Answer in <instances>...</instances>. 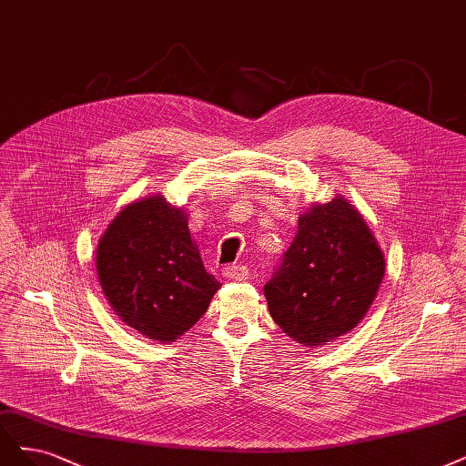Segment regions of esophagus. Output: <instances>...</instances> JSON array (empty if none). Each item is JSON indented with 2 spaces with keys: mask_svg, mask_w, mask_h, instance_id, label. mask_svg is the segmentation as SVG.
<instances>
[{
  "mask_svg": "<svg viewBox=\"0 0 466 466\" xmlns=\"http://www.w3.org/2000/svg\"><path fill=\"white\" fill-rule=\"evenodd\" d=\"M223 276L229 279H235V281H243V279H248L250 271L243 264H233V266H228L226 269H223Z\"/></svg>",
  "mask_w": 466,
  "mask_h": 466,
  "instance_id": "34e87169",
  "label": "esophagus"
}]
</instances>
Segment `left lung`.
Instances as JSON below:
<instances>
[{"label":"left lung","instance_id":"1","mask_svg":"<svg viewBox=\"0 0 466 466\" xmlns=\"http://www.w3.org/2000/svg\"><path fill=\"white\" fill-rule=\"evenodd\" d=\"M386 260L364 218L343 198L299 218V233L264 285L274 322L304 347L355 328L378 293Z\"/></svg>","mask_w":466,"mask_h":466}]
</instances>
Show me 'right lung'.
Segmentation results:
<instances>
[{"instance_id": "obj_1", "label": "right lung", "mask_w": 466, "mask_h": 466, "mask_svg": "<svg viewBox=\"0 0 466 466\" xmlns=\"http://www.w3.org/2000/svg\"><path fill=\"white\" fill-rule=\"evenodd\" d=\"M96 268L117 316L159 343L195 326L221 285L206 271L187 218L162 195L129 204L109 223Z\"/></svg>"}]
</instances>
